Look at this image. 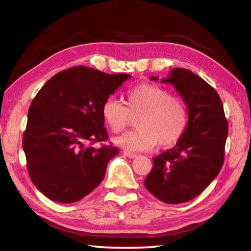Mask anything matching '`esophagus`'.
<instances>
[{
    "label": "esophagus",
    "instance_id": "esophagus-1",
    "mask_svg": "<svg viewBox=\"0 0 251 251\" xmlns=\"http://www.w3.org/2000/svg\"><path fill=\"white\" fill-rule=\"evenodd\" d=\"M124 154H125L127 158H129V159H134V158L137 157V154H136V153L128 152V151H124Z\"/></svg>",
    "mask_w": 251,
    "mask_h": 251
}]
</instances>
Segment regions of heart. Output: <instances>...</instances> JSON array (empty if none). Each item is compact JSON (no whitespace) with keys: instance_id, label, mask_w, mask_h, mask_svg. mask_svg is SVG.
<instances>
[{"instance_id":"heart-1","label":"heart","mask_w":251,"mask_h":251,"mask_svg":"<svg viewBox=\"0 0 251 251\" xmlns=\"http://www.w3.org/2000/svg\"><path fill=\"white\" fill-rule=\"evenodd\" d=\"M102 117L113 133H121L133 118H138L137 129L113 138L114 144L129 152L148 151L157 144L162 148L172 147L184 135L189 122L188 108L181 99L150 83L131 89L126 106L115 99H107L102 106Z\"/></svg>"}]
</instances>
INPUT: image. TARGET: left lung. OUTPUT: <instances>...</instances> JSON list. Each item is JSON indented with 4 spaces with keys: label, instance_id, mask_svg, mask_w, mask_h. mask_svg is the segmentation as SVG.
I'll list each match as a JSON object with an SVG mask.
<instances>
[{
    "label": "left lung",
    "instance_id": "left-lung-1",
    "mask_svg": "<svg viewBox=\"0 0 251 251\" xmlns=\"http://www.w3.org/2000/svg\"><path fill=\"white\" fill-rule=\"evenodd\" d=\"M161 82L172 84L183 99L189 122L175 148L153 158L145 186L160 201L180 204L197 198L220 173L228 124L220 95L192 71L175 68Z\"/></svg>",
    "mask_w": 251,
    "mask_h": 251
}]
</instances>
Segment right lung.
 I'll return each instance as SVG.
<instances>
[{
	"instance_id": "obj_1",
	"label": "right lung",
	"mask_w": 251,
	"mask_h": 251,
	"mask_svg": "<svg viewBox=\"0 0 251 251\" xmlns=\"http://www.w3.org/2000/svg\"><path fill=\"white\" fill-rule=\"evenodd\" d=\"M130 76L79 66L54 75L39 90L28 110L23 149L31 182L48 199L74 203L101 183L120 150L88 144L107 139L102 106Z\"/></svg>"
}]
</instances>
